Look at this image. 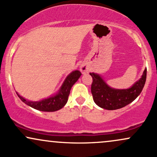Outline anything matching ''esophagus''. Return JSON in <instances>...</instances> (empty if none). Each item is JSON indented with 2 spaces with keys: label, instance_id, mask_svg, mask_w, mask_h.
<instances>
[{
  "label": "esophagus",
  "instance_id": "34e87169",
  "mask_svg": "<svg viewBox=\"0 0 157 157\" xmlns=\"http://www.w3.org/2000/svg\"><path fill=\"white\" fill-rule=\"evenodd\" d=\"M80 71L82 74H85L89 71V68H88V67L86 65H82V66H80Z\"/></svg>",
  "mask_w": 157,
  "mask_h": 157
}]
</instances>
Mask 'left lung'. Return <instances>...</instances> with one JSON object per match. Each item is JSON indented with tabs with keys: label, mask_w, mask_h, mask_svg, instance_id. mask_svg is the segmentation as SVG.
<instances>
[{
	"label": "left lung",
	"mask_w": 157,
	"mask_h": 157,
	"mask_svg": "<svg viewBox=\"0 0 157 157\" xmlns=\"http://www.w3.org/2000/svg\"><path fill=\"white\" fill-rule=\"evenodd\" d=\"M90 75L93 79L91 90L95 103L102 109L116 110L128 105L140 94L146 80L147 69L141 78L128 89H113L97 74L90 73Z\"/></svg>",
	"instance_id": "8db88e82"
}]
</instances>
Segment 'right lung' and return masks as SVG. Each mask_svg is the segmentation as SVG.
I'll use <instances>...</instances> for the list:
<instances>
[{"instance_id":"add662e5","label":"right lung","mask_w":157,"mask_h":157,"mask_svg":"<svg viewBox=\"0 0 157 157\" xmlns=\"http://www.w3.org/2000/svg\"><path fill=\"white\" fill-rule=\"evenodd\" d=\"M81 76V72L80 71H74L68 75L65 80L63 84L61 86L60 91L55 96L45 99L40 101L32 102L26 100L23 97L17 94V96L26 105H29L33 109L39 110L42 111H55L57 110L62 109L66 105L68 101V96H69L70 91L73 85L77 82V80Z\"/></svg>"}]
</instances>
